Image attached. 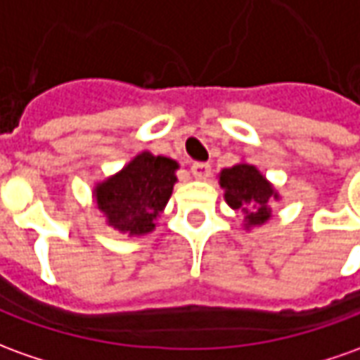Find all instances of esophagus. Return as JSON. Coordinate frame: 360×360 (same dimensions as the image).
<instances>
[{"mask_svg":"<svg viewBox=\"0 0 360 360\" xmlns=\"http://www.w3.org/2000/svg\"><path fill=\"white\" fill-rule=\"evenodd\" d=\"M190 172H192V176L198 178V180H207L210 174H212V166L207 165V162H194L192 168H190Z\"/></svg>","mask_w":360,"mask_h":360,"instance_id":"obj_1","label":"esophagus"}]
</instances>
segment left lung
Segmentation results:
<instances>
[{
    "instance_id": "1",
    "label": "left lung",
    "mask_w": 360,
    "mask_h": 360,
    "mask_svg": "<svg viewBox=\"0 0 360 360\" xmlns=\"http://www.w3.org/2000/svg\"><path fill=\"white\" fill-rule=\"evenodd\" d=\"M225 200L233 210L247 213V225H262L270 217L269 202L276 198L272 186L251 165H237L225 168L219 176Z\"/></svg>"
}]
</instances>
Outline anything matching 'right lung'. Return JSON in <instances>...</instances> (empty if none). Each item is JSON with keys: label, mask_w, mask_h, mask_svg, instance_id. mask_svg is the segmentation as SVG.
<instances>
[{"label": "right lung", "mask_w": 360, "mask_h": 360, "mask_svg": "<svg viewBox=\"0 0 360 360\" xmlns=\"http://www.w3.org/2000/svg\"><path fill=\"white\" fill-rule=\"evenodd\" d=\"M178 168L166 156L139 155L117 176L98 186V207L108 215L113 229L143 235L155 229V217L172 194Z\"/></svg>", "instance_id": "obj_1"}]
</instances>
